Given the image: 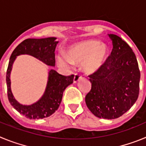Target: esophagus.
<instances>
[{
  "instance_id": "esophagus-1",
  "label": "esophagus",
  "mask_w": 146,
  "mask_h": 146,
  "mask_svg": "<svg viewBox=\"0 0 146 146\" xmlns=\"http://www.w3.org/2000/svg\"><path fill=\"white\" fill-rule=\"evenodd\" d=\"M81 77H82V76L80 75V74H78V73H76V74H74V83H76V82H78Z\"/></svg>"
}]
</instances>
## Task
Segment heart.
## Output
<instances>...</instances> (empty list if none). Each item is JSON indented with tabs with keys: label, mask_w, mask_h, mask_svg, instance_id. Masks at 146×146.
Here are the masks:
<instances>
[{
	"label": "heart",
	"mask_w": 146,
	"mask_h": 146,
	"mask_svg": "<svg viewBox=\"0 0 146 146\" xmlns=\"http://www.w3.org/2000/svg\"><path fill=\"white\" fill-rule=\"evenodd\" d=\"M108 48L98 40H87L69 47L67 55L60 54L58 63L60 66L69 68L72 64H82V69L87 74L97 72L106 60Z\"/></svg>",
	"instance_id": "obj_1"
}]
</instances>
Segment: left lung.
Masks as SVG:
<instances>
[{
  "label": "left lung",
  "mask_w": 146,
  "mask_h": 146,
  "mask_svg": "<svg viewBox=\"0 0 146 146\" xmlns=\"http://www.w3.org/2000/svg\"><path fill=\"white\" fill-rule=\"evenodd\" d=\"M113 50L101 68L89 75L91 89L86 103L100 118L114 119L127 112L138 98L140 72L131 47L117 35H109Z\"/></svg>",
  "instance_id": "obj_1"
}]
</instances>
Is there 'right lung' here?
Returning <instances> with one entry per match:
<instances>
[{
  "label": "right lung",
  "instance_id": "1",
  "mask_svg": "<svg viewBox=\"0 0 146 146\" xmlns=\"http://www.w3.org/2000/svg\"><path fill=\"white\" fill-rule=\"evenodd\" d=\"M55 37L45 38H27L15 49L10 57L7 72L6 85L9 101L15 110L30 119H39L49 117L57 110L61 102L63 93L66 88L72 84L74 74L64 76L53 69L49 72L48 82L43 96L37 102L31 105H23L15 100L11 91L10 73L16 56L22 54H28L39 59L46 64L55 65V50L58 42Z\"/></svg>",
  "mask_w": 146,
  "mask_h": 146
}]
</instances>
